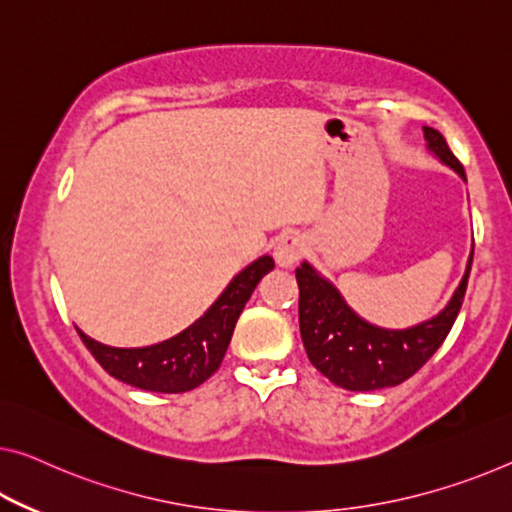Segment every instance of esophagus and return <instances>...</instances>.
Segmentation results:
<instances>
[{"label": "esophagus", "instance_id": "34e87169", "mask_svg": "<svg viewBox=\"0 0 512 512\" xmlns=\"http://www.w3.org/2000/svg\"><path fill=\"white\" fill-rule=\"evenodd\" d=\"M303 253H305V239L301 234H282L276 243V250H273V257H276V262L280 266H292L299 262Z\"/></svg>", "mask_w": 512, "mask_h": 512}]
</instances>
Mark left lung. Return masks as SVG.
Instances as JSON below:
<instances>
[{
    "mask_svg": "<svg viewBox=\"0 0 512 512\" xmlns=\"http://www.w3.org/2000/svg\"><path fill=\"white\" fill-rule=\"evenodd\" d=\"M423 133L427 149L437 154L441 163L453 167L462 179H467L444 135L430 126H423ZM471 262L474 253L469 255L467 273L446 308L437 317L402 331L379 329L365 322L349 308L329 280L303 262L296 269L299 326L310 363L335 386L347 391H377L407 381L430 361L451 333L467 292Z\"/></svg>",
    "mask_w": 512,
    "mask_h": 512,
    "instance_id": "1",
    "label": "left lung"
}]
</instances>
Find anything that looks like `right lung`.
Segmentation results:
<instances>
[{
	"label": "right lung",
	"mask_w": 512,
	"mask_h": 512,
	"mask_svg": "<svg viewBox=\"0 0 512 512\" xmlns=\"http://www.w3.org/2000/svg\"><path fill=\"white\" fill-rule=\"evenodd\" d=\"M271 269L273 259L269 255L259 257L227 285L193 326L158 345L119 349L101 345L80 329L78 333L101 368L114 379L154 393L193 391L220 368L243 305Z\"/></svg>",
	"instance_id": "right-lung-1"
}]
</instances>
